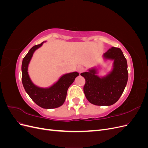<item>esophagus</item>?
<instances>
[{"label": "esophagus", "instance_id": "obj_1", "mask_svg": "<svg viewBox=\"0 0 148 148\" xmlns=\"http://www.w3.org/2000/svg\"><path fill=\"white\" fill-rule=\"evenodd\" d=\"M84 70V68L83 66H78L77 67V71L79 73H82Z\"/></svg>", "mask_w": 148, "mask_h": 148}]
</instances>
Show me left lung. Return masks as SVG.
I'll use <instances>...</instances> for the list:
<instances>
[{"instance_id": "8db88e82", "label": "left lung", "mask_w": 148, "mask_h": 148, "mask_svg": "<svg viewBox=\"0 0 148 148\" xmlns=\"http://www.w3.org/2000/svg\"><path fill=\"white\" fill-rule=\"evenodd\" d=\"M104 57L114 60L113 70L106 77H98L96 69L81 73L86 81L83 87L85 96L96 106L115 104L122 96L128 78L127 59L120 48L111 47L104 53Z\"/></svg>"}]
</instances>
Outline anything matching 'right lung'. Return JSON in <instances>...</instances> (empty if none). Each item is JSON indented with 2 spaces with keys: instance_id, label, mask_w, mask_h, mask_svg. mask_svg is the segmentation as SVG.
<instances>
[{
  "instance_id": "1",
  "label": "right lung",
  "mask_w": 148,
  "mask_h": 148,
  "mask_svg": "<svg viewBox=\"0 0 148 148\" xmlns=\"http://www.w3.org/2000/svg\"><path fill=\"white\" fill-rule=\"evenodd\" d=\"M42 43L33 46L23 58L21 65V80L26 92L36 104L44 109H54L64 104L67 90L79 73L73 72L65 74L49 88H41L35 86L29 77L28 66L34 52L41 47Z\"/></svg>"
}]
</instances>
